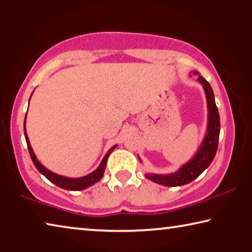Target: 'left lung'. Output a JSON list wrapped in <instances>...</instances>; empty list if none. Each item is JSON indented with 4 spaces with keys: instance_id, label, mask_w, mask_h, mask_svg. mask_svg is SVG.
Masks as SVG:
<instances>
[{
    "instance_id": "1",
    "label": "left lung",
    "mask_w": 252,
    "mask_h": 252,
    "mask_svg": "<svg viewBox=\"0 0 252 252\" xmlns=\"http://www.w3.org/2000/svg\"><path fill=\"white\" fill-rule=\"evenodd\" d=\"M192 73L198 74L199 83L202 84L204 93H206L208 105V126L206 135H204L201 146L199 147L195 155L191 158V160L183 164L178 171L169 174L146 173L147 179L158 183V185L165 187H180L193 181L211 164L213 158L216 156L217 149H218L220 118L218 108L216 105L215 94H213L211 85L203 76L200 75L197 71H193ZM139 160L141 161L140 157Z\"/></svg>"
}]
</instances>
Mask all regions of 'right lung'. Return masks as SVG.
<instances>
[{
  "mask_svg": "<svg viewBox=\"0 0 252 252\" xmlns=\"http://www.w3.org/2000/svg\"><path fill=\"white\" fill-rule=\"evenodd\" d=\"M31 96H32V94H31ZM30 99H31V97H30ZM25 120H27V116H25V119H24V135H25V141H27V144H28L30 156H31V158H32V161H33L34 165H35V168L39 170L40 173L43 174V176L46 179H48L49 181L54 183V185L58 186L59 188H62V189L70 190V191H80V190L87 189V188L93 186L94 183H96L97 181L101 180L102 177H103L108 158L111 155V152H112L114 149L117 148V144H116V146H113L108 152L105 153V156H104L103 159H102L100 165L93 172L89 173L84 177H81V178H67V177H64V176H60V174H57V173H54L52 171H50V170L46 169L44 165L42 164L39 160H37V158L35 157V153L33 152L31 143H30V140L28 138L27 129H25Z\"/></svg>",
  "mask_w": 252,
  "mask_h": 252,
  "instance_id": "obj_1",
  "label": "right lung"
}]
</instances>
